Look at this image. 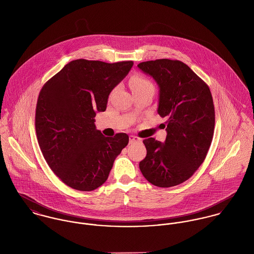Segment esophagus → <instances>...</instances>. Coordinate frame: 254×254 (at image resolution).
<instances>
[{"label": "esophagus", "instance_id": "esophagus-1", "mask_svg": "<svg viewBox=\"0 0 254 254\" xmlns=\"http://www.w3.org/2000/svg\"><path fill=\"white\" fill-rule=\"evenodd\" d=\"M141 140L138 138V137H136V136H133V135H131L130 137H129V142H130V144H134V143H137V142H140Z\"/></svg>", "mask_w": 254, "mask_h": 254}]
</instances>
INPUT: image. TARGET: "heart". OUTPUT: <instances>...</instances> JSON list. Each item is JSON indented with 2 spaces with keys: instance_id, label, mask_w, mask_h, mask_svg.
Returning <instances> with one entry per match:
<instances>
[{
  "instance_id": "heart-1",
  "label": "heart",
  "mask_w": 254,
  "mask_h": 254,
  "mask_svg": "<svg viewBox=\"0 0 254 254\" xmlns=\"http://www.w3.org/2000/svg\"><path fill=\"white\" fill-rule=\"evenodd\" d=\"M130 84L133 89V92L147 88H153L152 83L141 75H134L130 80Z\"/></svg>"
}]
</instances>
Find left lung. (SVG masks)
Returning a JSON list of instances; mask_svg holds the SVG:
<instances>
[{"label": "left lung", "instance_id": "1", "mask_svg": "<svg viewBox=\"0 0 254 254\" xmlns=\"http://www.w3.org/2000/svg\"><path fill=\"white\" fill-rule=\"evenodd\" d=\"M138 67L156 81L157 112L167 119L165 143L154 138L143 141L146 155L140 170L156 187H174L190 179L206 157L215 125L212 95L207 84L180 61H148Z\"/></svg>", "mask_w": 254, "mask_h": 254}]
</instances>
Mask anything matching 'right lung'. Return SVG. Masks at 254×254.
Wrapping results in <instances>:
<instances>
[{
  "instance_id": "right-lung-1",
  "label": "right lung",
  "mask_w": 254,
  "mask_h": 254,
  "mask_svg": "<svg viewBox=\"0 0 254 254\" xmlns=\"http://www.w3.org/2000/svg\"><path fill=\"white\" fill-rule=\"evenodd\" d=\"M133 64L75 60L40 91L35 113L39 146L53 172L74 190L90 191L102 186L128 145L125 133L110 138L97 130L95 116L107 109L110 92Z\"/></svg>"
}]
</instances>
